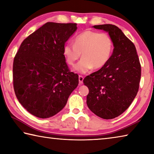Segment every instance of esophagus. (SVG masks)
I'll return each instance as SVG.
<instances>
[{"label":"esophagus","instance_id":"esophagus-1","mask_svg":"<svg viewBox=\"0 0 154 154\" xmlns=\"http://www.w3.org/2000/svg\"><path fill=\"white\" fill-rule=\"evenodd\" d=\"M83 77L82 76V75H79V82L80 85L83 84Z\"/></svg>","mask_w":154,"mask_h":154}]
</instances>
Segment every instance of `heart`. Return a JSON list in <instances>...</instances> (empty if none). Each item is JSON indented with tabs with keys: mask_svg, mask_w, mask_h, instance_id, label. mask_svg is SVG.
I'll list each match as a JSON object with an SVG mask.
<instances>
[{
	"mask_svg": "<svg viewBox=\"0 0 154 154\" xmlns=\"http://www.w3.org/2000/svg\"><path fill=\"white\" fill-rule=\"evenodd\" d=\"M113 48V41L108 34L85 30L76 36L74 45L67 43L64 46L63 54L71 66H73L82 54L83 58L75 65L74 71L84 74L93 68L98 69L105 66L111 58Z\"/></svg>",
	"mask_w": 154,
	"mask_h": 154,
	"instance_id": "heart-1",
	"label": "heart"
}]
</instances>
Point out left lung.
I'll list each match as a JSON object with an SVG mask.
<instances>
[{
	"label": "left lung",
	"instance_id": "obj_1",
	"mask_svg": "<svg viewBox=\"0 0 154 154\" xmlns=\"http://www.w3.org/2000/svg\"><path fill=\"white\" fill-rule=\"evenodd\" d=\"M92 27L108 32L114 48L107 63L83 79L89 89L87 105L100 118L113 119L123 113L137 96L141 68L133 43L118 26L103 24Z\"/></svg>",
	"mask_w": 154,
	"mask_h": 154
}]
</instances>
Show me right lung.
Listing matches in <instances>:
<instances>
[{"instance_id": "1", "label": "right lung", "mask_w": 154, "mask_h": 154, "mask_svg": "<svg viewBox=\"0 0 154 154\" xmlns=\"http://www.w3.org/2000/svg\"><path fill=\"white\" fill-rule=\"evenodd\" d=\"M77 28L73 23H46L25 38L15 56V94L37 118L55 116L77 87L79 76L69 71L63 54L65 43Z\"/></svg>"}]
</instances>
